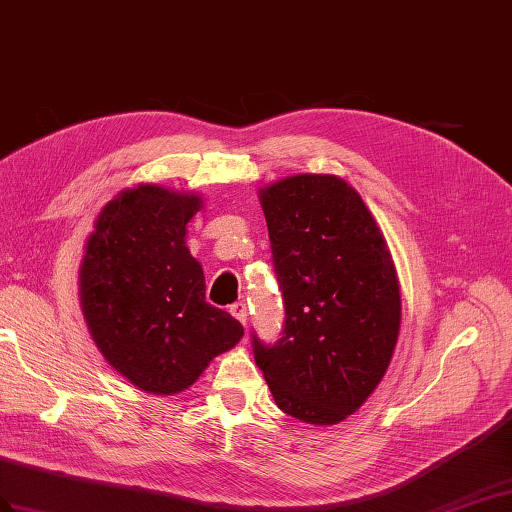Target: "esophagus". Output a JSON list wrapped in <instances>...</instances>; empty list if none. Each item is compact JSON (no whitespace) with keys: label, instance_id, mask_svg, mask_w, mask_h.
<instances>
[{"label":"esophagus","instance_id":"34e87169","mask_svg":"<svg viewBox=\"0 0 512 512\" xmlns=\"http://www.w3.org/2000/svg\"><path fill=\"white\" fill-rule=\"evenodd\" d=\"M231 316L233 318H238L244 326H246V316H248V311H246V303H235V305H231Z\"/></svg>","mask_w":512,"mask_h":512}]
</instances>
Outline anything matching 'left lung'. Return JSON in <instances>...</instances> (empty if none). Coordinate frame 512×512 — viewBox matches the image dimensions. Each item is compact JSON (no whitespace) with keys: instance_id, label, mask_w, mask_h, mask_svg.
I'll return each mask as SVG.
<instances>
[{"instance_id":"8db88e82","label":"left lung","mask_w":512,"mask_h":512,"mask_svg":"<svg viewBox=\"0 0 512 512\" xmlns=\"http://www.w3.org/2000/svg\"><path fill=\"white\" fill-rule=\"evenodd\" d=\"M283 294V337L253 355L274 402L329 426L383 381L400 331L391 253L359 192L335 175H294L259 190Z\"/></svg>"}]
</instances>
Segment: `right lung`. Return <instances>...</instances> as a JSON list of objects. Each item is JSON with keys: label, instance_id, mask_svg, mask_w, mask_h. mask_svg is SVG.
<instances>
[{"label": "right lung", "instance_id": "add662e5", "mask_svg": "<svg viewBox=\"0 0 512 512\" xmlns=\"http://www.w3.org/2000/svg\"><path fill=\"white\" fill-rule=\"evenodd\" d=\"M201 196L151 183L101 209L80 268V300L101 355L131 385L173 396L240 342L242 324L205 300L186 246Z\"/></svg>", "mask_w": 512, "mask_h": 512}]
</instances>
